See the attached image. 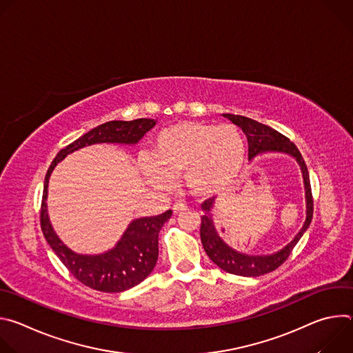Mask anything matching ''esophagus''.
<instances>
[{"label": "esophagus", "instance_id": "34e87169", "mask_svg": "<svg viewBox=\"0 0 353 353\" xmlns=\"http://www.w3.org/2000/svg\"><path fill=\"white\" fill-rule=\"evenodd\" d=\"M185 210H187V204L181 203V201H179V203H176V204L173 205V212H174V214H180L181 211H185Z\"/></svg>", "mask_w": 353, "mask_h": 353}]
</instances>
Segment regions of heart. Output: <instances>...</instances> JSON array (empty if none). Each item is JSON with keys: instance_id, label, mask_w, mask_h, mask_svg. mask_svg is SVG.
Here are the masks:
<instances>
[{"instance_id": "b5f03b06", "label": "heart", "mask_w": 353, "mask_h": 353, "mask_svg": "<svg viewBox=\"0 0 353 353\" xmlns=\"http://www.w3.org/2000/svg\"><path fill=\"white\" fill-rule=\"evenodd\" d=\"M245 142L232 124L184 120L162 128L152 139L148 159L139 166L149 184L166 188L183 176L198 198L223 194L239 177Z\"/></svg>"}]
</instances>
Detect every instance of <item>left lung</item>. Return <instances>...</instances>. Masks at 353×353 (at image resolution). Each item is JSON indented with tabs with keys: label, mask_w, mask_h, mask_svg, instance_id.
<instances>
[{
	"label": "left lung",
	"mask_w": 353,
	"mask_h": 353,
	"mask_svg": "<svg viewBox=\"0 0 353 353\" xmlns=\"http://www.w3.org/2000/svg\"><path fill=\"white\" fill-rule=\"evenodd\" d=\"M223 117L229 119L233 124L240 127L247 137L248 142V159L253 161L256 157L263 154H285L296 159L297 165L300 166L301 176H303L305 183V195H306V221L299 230V233L292 239L281 250L275 251L268 256H250L245 253L230 247L223 239L219 236L214 218L212 210L215 207V198L207 199L203 203L201 208L205 212L201 216V243L205 250L208 257L223 271L240 276H260L276 270L283 261L289 257L290 251L297 244V241L305 234L309 229L312 219H313V198H312V188H310V177L307 172V166L301 158L299 149L293 142H290L285 135L278 132L276 130L264 125L253 119H248L244 116H236L230 113L222 114Z\"/></svg>",
	"instance_id": "obj_1"
}]
</instances>
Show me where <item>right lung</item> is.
<instances>
[{"label":"right lung","instance_id":"obj_1","mask_svg":"<svg viewBox=\"0 0 353 353\" xmlns=\"http://www.w3.org/2000/svg\"><path fill=\"white\" fill-rule=\"evenodd\" d=\"M155 124L157 120L154 119H137L132 121L114 120L100 124L61 149L47 170L40 212L43 234L70 272L79 282L94 290L108 293L124 292L141 283L152 272L159 254L158 236L162 226L170 219L172 211L169 210L158 216L134 219L116 245L105 253L79 254L59 237L50 222L46 203L50 176L67 155L81 148L94 143L135 145Z\"/></svg>","mask_w":353,"mask_h":353}]
</instances>
